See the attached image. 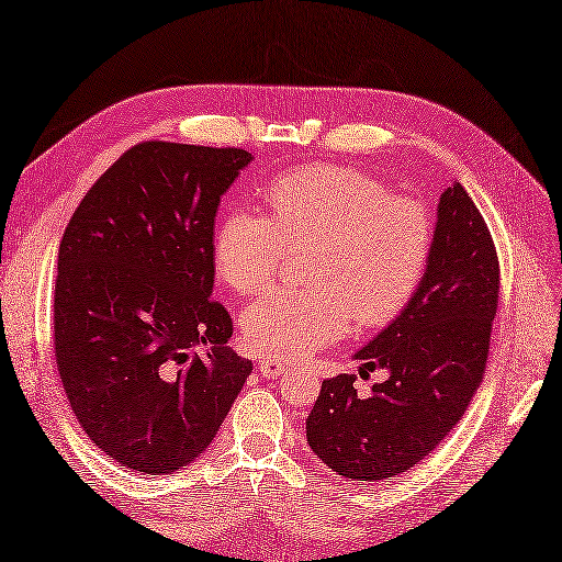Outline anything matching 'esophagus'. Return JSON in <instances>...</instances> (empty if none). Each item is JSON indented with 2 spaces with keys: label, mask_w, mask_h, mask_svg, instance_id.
Listing matches in <instances>:
<instances>
[{
  "label": "esophagus",
  "mask_w": 562,
  "mask_h": 562,
  "mask_svg": "<svg viewBox=\"0 0 562 562\" xmlns=\"http://www.w3.org/2000/svg\"><path fill=\"white\" fill-rule=\"evenodd\" d=\"M288 371H291V369H288V363H281V361L271 359V357L260 361V373L265 378H279V375H285Z\"/></svg>",
  "instance_id": "1"
}]
</instances>
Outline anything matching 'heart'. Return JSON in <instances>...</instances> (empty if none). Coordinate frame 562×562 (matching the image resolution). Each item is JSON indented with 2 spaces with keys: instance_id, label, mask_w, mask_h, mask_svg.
<instances>
[{
  "instance_id": "b5f03b06",
  "label": "heart",
  "mask_w": 562,
  "mask_h": 562,
  "mask_svg": "<svg viewBox=\"0 0 562 562\" xmlns=\"http://www.w3.org/2000/svg\"><path fill=\"white\" fill-rule=\"evenodd\" d=\"M271 220L236 210L217 226V277L240 295L277 279L285 250H310L307 291H274L240 316L255 352L302 359L350 328H381L426 277L435 224L426 205L400 199L367 172L302 168L267 187Z\"/></svg>"
}]
</instances>
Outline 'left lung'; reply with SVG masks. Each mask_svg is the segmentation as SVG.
I'll use <instances>...</instances> for the list:
<instances>
[{
  "mask_svg": "<svg viewBox=\"0 0 562 562\" xmlns=\"http://www.w3.org/2000/svg\"><path fill=\"white\" fill-rule=\"evenodd\" d=\"M498 302L492 234L453 181L437 203L435 248L408 307L355 352L359 373L387 371L369 397L355 375L322 383L307 416L310 449L333 473L378 482L414 468L461 420L482 383Z\"/></svg>",
  "mask_w": 562,
  "mask_h": 562,
  "instance_id": "1",
  "label": "left lung"
}]
</instances>
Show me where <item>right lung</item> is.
I'll use <instances>...</instances> for the list:
<instances>
[{
	"label": "right lung",
	"mask_w": 562,
	"mask_h": 562,
	"mask_svg": "<svg viewBox=\"0 0 562 562\" xmlns=\"http://www.w3.org/2000/svg\"><path fill=\"white\" fill-rule=\"evenodd\" d=\"M252 156L144 142L87 191L58 246L56 363L72 414L113 461L170 475L217 435L252 363L212 297L215 215ZM207 344L205 358L190 347Z\"/></svg>",
	"instance_id": "add662e5"
}]
</instances>
